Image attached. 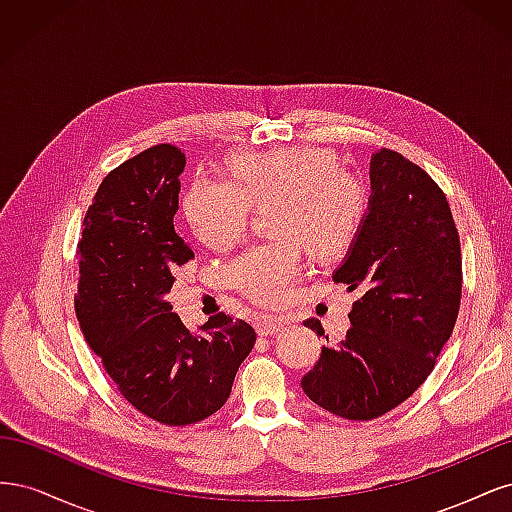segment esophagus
Wrapping results in <instances>:
<instances>
[{
    "mask_svg": "<svg viewBox=\"0 0 512 512\" xmlns=\"http://www.w3.org/2000/svg\"><path fill=\"white\" fill-rule=\"evenodd\" d=\"M258 335L260 337H269V335H277L282 329H284V322L280 318H271V316H265L260 322H258Z\"/></svg>",
    "mask_w": 512,
    "mask_h": 512,
    "instance_id": "obj_1",
    "label": "esophagus"
}]
</instances>
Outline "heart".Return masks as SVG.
<instances>
[{"mask_svg": "<svg viewBox=\"0 0 512 512\" xmlns=\"http://www.w3.org/2000/svg\"><path fill=\"white\" fill-rule=\"evenodd\" d=\"M230 175L196 177L183 194L194 237L213 252L235 247L250 226L252 203L277 207L273 232L282 239L252 247L232 262L230 286L260 305L282 303L301 275L299 243L316 260L342 256L365 220L367 190L339 173L331 149L286 147L230 160Z\"/></svg>", "mask_w": 512, "mask_h": 512, "instance_id": "1", "label": "heart"}]
</instances>
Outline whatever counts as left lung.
Returning <instances> with one entry per match:
<instances>
[{
	"label": "left lung",
	"mask_w": 512,
	"mask_h": 512,
	"mask_svg": "<svg viewBox=\"0 0 512 512\" xmlns=\"http://www.w3.org/2000/svg\"><path fill=\"white\" fill-rule=\"evenodd\" d=\"M359 235L333 271L359 288L342 344L322 348L303 393L348 421H371L406 401L431 374L461 301V247L451 207L421 166L380 149ZM305 327L324 335L318 320Z\"/></svg>",
	"instance_id": "8db88e82"
}]
</instances>
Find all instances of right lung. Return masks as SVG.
I'll return each instance as SVG.
<instances>
[{"label":"right lung","instance_id":"right-lung-1","mask_svg":"<svg viewBox=\"0 0 512 512\" xmlns=\"http://www.w3.org/2000/svg\"><path fill=\"white\" fill-rule=\"evenodd\" d=\"M185 156L156 145L108 173L79 241L76 316L119 393L153 421L192 425L218 412L256 333L209 318L192 333L166 301L175 269L194 258L175 230Z\"/></svg>","mask_w":512,"mask_h":512}]
</instances>
